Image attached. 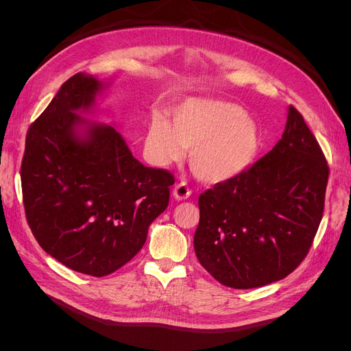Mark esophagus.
Segmentation results:
<instances>
[{"label": "esophagus", "mask_w": 351, "mask_h": 351, "mask_svg": "<svg viewBox=\"0 0 351 351\" xmlns=\"http://www.w3.org/2000/svg\"><path fill=\"white\" fill-rule=\"evenodd\" d=\"M190 195H192V190L189 189V186L186 183H180L174 187L173 190V196L177 199V200H184L187 199Z\"/></svg>", "instance_id": "esophagus-1"}]
</instances>
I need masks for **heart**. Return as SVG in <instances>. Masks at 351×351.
Segmentation results:
<instances>
[{"mask_svg": "<svg viewBox=\"0 0 351 351\" xmlns=\"http://www.w3.org/2000/svg\"><path fill=\"white\" fill-rule=\"evenodd\" d=\"M205 183H224L241 176L261 149L256 123L240 105L219 99H187L173 112V124L155 119L146 134V152L155 165L180 161Z\"/></svg>", "mask_w": 351, "mask_h": 351, "instance_id": "1", "label": "heart"}]
</instances>
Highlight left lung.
Listing matches in <instances>:
<instances>
[{
  "instance_id": "8db88e82",
  "label": "left lung",
  "mask_w": 351,
  "mask_h": 351,
  "mask_svg": "<svg viewBox=\"0 0 351 351\" xmlns=\"http://www.w3.org/2000/svg\"><path fill=\"white\" fill-rule=\"evenodd\" d=\"M329 168L293 105L274 149L241 176L199 196L196 256L231 289L285 278L309 252L324 215Z\"/></svg>"
}]
</instances>
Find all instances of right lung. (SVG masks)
Listing matches in <instances>:
<instances>
[{
  "mask_svg": "<svg viewBox=\"0 0 351 351\" xmlns=\"http://www.w3.org/2000/svg\"><path fill=\"white\" fill-rule=\"evenodd\" d=\"M108 84L70 77L29 127L20 168L27 224L39 246L92 277L120 269L146 241L168 206L174 177L145 167L112 125L89 112Z\"/></svg>",
  "mask_w": 351,
  "mask_h": 351,
  "instance_id": "1",
  "label": "right lung"
}]
</instances>
